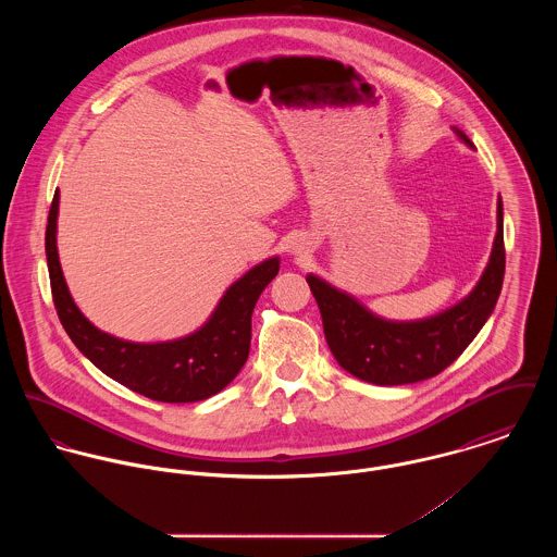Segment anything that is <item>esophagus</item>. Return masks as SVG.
Returning <instances> with one entry per match:
<instances>
[{
    "label": "esophagus",
    "mask_w": 557,
    "mask_h": 557,
    "mask_svg": "<svg viewBox=\"0 0 557 557\" xmlns=\"http://www.w3.org/2000/svg\"><path fill=\"white\" fill-rule=\"evenodd\" d=\"M296 252H305V250H309V242H305V239H300L298 244H296V248H294Z\"/></svg>",
    "instance_id": "1"
}]
</instances>
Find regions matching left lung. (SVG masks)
<instances>
[{
	"label": "left lung",
	"mask_w": 557,
	"mask_h": 557,
	"mask_svg": "<svg viewBox=\"0 0 557 557\" xmlns=\"http://www.w3.org/2000/svg\"><path fill=\"white\" fill-rule=\"evenodd\" d=\"M457 135L472 146L461 131ZM504 268V212L499 199L497 234L482 278L466 300L435 318L405 323L386 321L313 274L307 276V283L318 300L323 334L336 362L362 382L400 386L435 377L466 351L495 309Z\"/></svg>",
	"instance_id": "obj_1"
}]
</instances>
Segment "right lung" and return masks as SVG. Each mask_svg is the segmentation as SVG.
Masks as SVG:
<instances>
[{
    "label": "right lung",
    "instance_id": "obj_1",
    "mask_svg": "<svg viewBox=\"0 0 557 557\" xmlns=\"http://www.w3.org/2000/svg\"><path fill=\"white\" fill-rule=\"evenodd\" d=\"M58 203L55 190L45 238L47 265L58 318L81 354L117 384L152 400L195 403L221 393L248 358L252 309L278 274V257L236 281L197 332L166 343H131L94 327L73 302L55 246Z\"/></svg>",
    "mask_w": 557,
    "mask_h": 557
}]
</instances>
